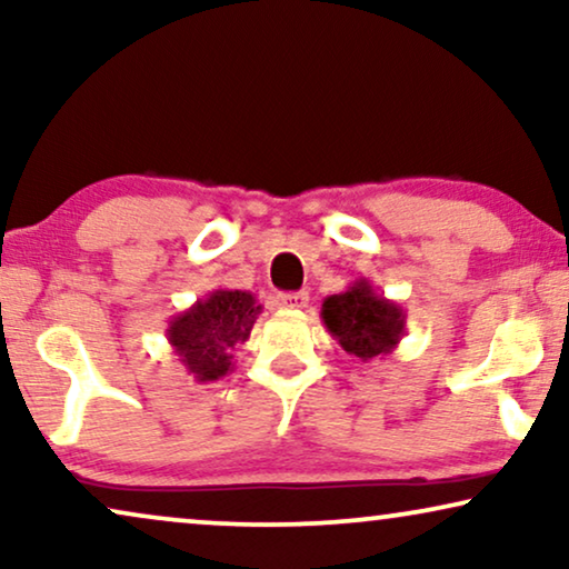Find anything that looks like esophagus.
Masks as SVG:
<instances>
[{
	"mask_svg": "<svg viewBox=\"0 0 569 569\" xmlns=\"http://www.w3.org/2000/svg\"><path fill=\"white\" fill-rule=\"evenodd\" d=\"M308 292H282L277 295V306L287 310H302L308 306Z\"/></svg>",
	"mask_w": 569,
	"mask_h": 569,
	"instance_id": "esophagus-1",
	"label": "esophagus"
}]
</instances>
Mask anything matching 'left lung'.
Segmentation results:
<instances>
[{
    "label": "left lung",
    "mask_w": 569,
    "mask_h": 569,
    "mask_svg": "<svg viewBox=\"0 0 569 569\" xmlns=\"http://www.w3.org/2000/svg\"><path fill=\"white\" fill-rule=\"evenodd\" d=\"M321 321L349 357L368 362L399 347L407 331V310L372 290L370 279L360 277L345 292L323 300Z\"/></svg>",
    "instance_id": "8db88e82"
}]
</instances>
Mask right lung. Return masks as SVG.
I'll return each mask as SVG.
<instances>
[{"instance_id":"obj_1","label":"right lung","mask_w":569,"mask_h":569,"mask_svg":"<svg viewBox=\"0 0 569 569\" xmlns=\"http://www.w3.org/2000/svg\"><path fill=\"white\" fill-rule=\"evenodd\" d=\"M259 313V300L248 290H212L170 318L168 345L199 383L220 380L232 370L230 352L251 337Z\"/></svg>"}]
</instances>
